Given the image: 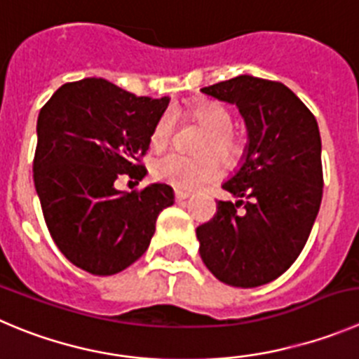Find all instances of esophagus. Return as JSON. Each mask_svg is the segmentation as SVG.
Listing matches in <instances>:
<instances>
[{
    "label": "esophagus",
    "mask_w": 359,
    "mask_h": 359,
    "mask_svg": "<svg viewBox=\"0 0 359 359\" xmlns=\"http://www.w3.org/2000/svg\"><path fill=\"white\" fill-rule=\"evenodd\" d=\"M191 196L189 191H184V189H175V200L177 202H182V200H187Z\"/></svg>",
    "instance_id": "34e87169"
}]
</instances>
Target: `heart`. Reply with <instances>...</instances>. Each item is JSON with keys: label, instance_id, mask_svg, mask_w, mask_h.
I'll return each instance as SVG.
<instances>
[{"label": "heart", "instance_id": "obj_1", "mask_svg": "<svg viewBox=\"0 0 359 359\" xmlns=\"http://www.w3.org/2000/svg\"><path fill=\"white\" fill-rule=\"evenodd\" d=\"M186 118L198 123L205 129L198 156L170 152L154 161L152 173L157 180L166 182L179 189H195L209 184L221 175L219 161L210 152L216 154L226 166H232L243 154V145L232 130L233 118L225 104L214 100H200L191 104L186 109ZM175 130V116L166 111L157 118L150 133V147L154 150H163L168 147Z\"/></svg>", "mask_w": 359, "mask_h": 359}]
</instances>
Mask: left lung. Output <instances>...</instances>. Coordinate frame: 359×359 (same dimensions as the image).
Returning a JSON list of instances; mask_svg holds the SVG:
<instances>
[{
  "label": "left lung",
  "instance_id": "left-lung-1",
  "mask_svg": "<svg viewBox=\"0 0 359 359\" xmlns=\"http://www.w3.org/2000/svg\"><path fill=\"white\" fill-rule=\"evenodd\" d=\"M202 92L236 104L250 143L241 170L223 184L239 202L217 200L212 219L196 229L200 257L226 285H264L296 262L319 212V126L283 83L237 76Z\"/></svg>",
  "mask_w": 359,
  "mask_h": 359
}]
</instances>
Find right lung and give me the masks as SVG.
<instances>
[{"instance_id": "add662e5", "label": "right lung", "mask_w": 359, "mask_h": 359, "mask_svg": "<svg viewBox=\"0 0 359 359\" xmlns=\"http://www.w3.org/2000/svg\"><path fill=\"white\" fill-rule=\"evenodd\" d=\"M168 102L86 78L60 86L40 109L35 189L53 241L79 269L109 276L129 267L149 248L161 210L173 205L166 184L115 189L118 177H145L142 157Z\"/></svg>"}]
</instances>
